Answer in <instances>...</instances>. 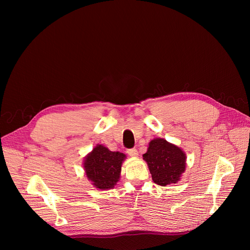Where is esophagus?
<instances>
[{
	"mask_svg": "<svg viewBox=\"0 0 250 250\" xmlns=\"http://www.w3.org/2000/svg\"><path fill=\"white\" fill-rule=\"evenodd\" d=\"M127 153L129 154L131 157H137V156H139V152H138V150L135 149V148H133V149H128Z\"/></svg>",
	"mask_w": 250,
	"mask_h": 250,
	"instance_id": "34e87169",
	"label": "esophagus"
}]
</instances>
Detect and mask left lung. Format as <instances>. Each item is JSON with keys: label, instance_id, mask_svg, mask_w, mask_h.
<instances>
[{"label": "left lung", "instance_id": "1", "mask_svg": "<svg viewBox=\"0 0 250 250\" xmlns=\"http://www.w3.org/2000/svg\"><path fill=\"white\" fill-rule=\"evenodd\" d=\"M143 160L148 165L154 184L162 187L176 184L186 171V152L165 139L151 140Z\"/></svg>", "mask_w": 250, "mask_h": 250}]
</instances>
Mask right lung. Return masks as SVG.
I'll list each match as a JSON object with an SVG mask.
<instances>
[{"mask_svg": "<svg viewBox=\"0 0 250 250\" xmlns=\"http://www.w3.org/2000/svg\"><path fill=\"white\" fill-rule=\"evenodd\" d=\"M126 155L119 151H110L107 147L98 144L83 160L87 179L99 190L115 188L120 180L122 164Z\"/></svg>", "mask_w": 250, "mask_h": 250, "instance_id": "1", "label": "right lung"}]
</instances>
